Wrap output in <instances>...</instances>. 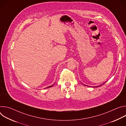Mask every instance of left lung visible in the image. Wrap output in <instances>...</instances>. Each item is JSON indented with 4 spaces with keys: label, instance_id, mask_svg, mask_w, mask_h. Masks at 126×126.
I'll return each instance as SVG.
<instances>
[{
    "label": "left lung",
    "instance_id": "8db88e82",
    "mask_svg": "<svg viewBox=\"0 0 126 126\" xmlns=\"http://www.w3.org/2000/svg\"><path fill=\"white\" fill-rule=\"evenodd\" d=\"M103 84H102V85H100V86H101V85H103ZM95 86V87H99V86ZM89 87H91V86H89Z\"/></svg>",
    "mask_w": 126,
    "mask_h": 126
}]
</instances>
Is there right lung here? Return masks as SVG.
<instances>
[{
    "instance_id": "add662e5",
    "label": "right lung",
    "mask_w": 126,
    "mask_h": 126,
    "mask_svg": "<svg viewBox=\"0 0 126 126\" xmlns=\"http://www.w3.org/2000/svg\"><path fill=\"white\" fill-rule=\"evenodd\" d=\"M54 85V84L53 85H52V86H49V87H46V88H45V89H46V88H50V87H52Z\"/></svg>"
}]
</instances>
